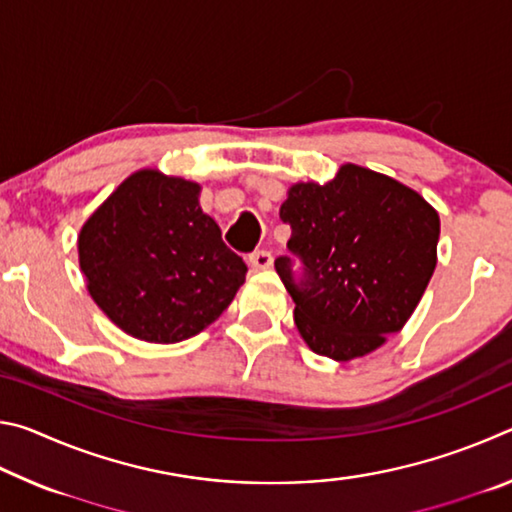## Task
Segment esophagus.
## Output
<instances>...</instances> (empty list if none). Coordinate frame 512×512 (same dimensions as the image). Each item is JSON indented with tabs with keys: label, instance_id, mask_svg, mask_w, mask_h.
I'll return each instance as SVG.
<instances>
[{
	"label": "esophagus",
	"instance_id": "esophagus-1",
	"mask_svg": "<svg viewBox=\"0 0 512 512\" xmlns=\"http://www.w3.org/2000/svg\"><path fill=\"white\" fill-rule=\"evenodd\" d=\"M248 264L255 268V271H266V268L273 266V255L268 250H255V253L248 255Z\"/></svg>",
	"mask_w": 512,
	"mask_h": 512
}]
</instances>
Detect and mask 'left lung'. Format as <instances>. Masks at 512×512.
<instances>
[{
    "label": "left lung",
    "mask_w": 512,
    "mask_h": 512,
    "mask_svg": "<svg viewBox=\"0 0 512 512\" xmlns=\"http://www.w3.org/2000/svg\"><path fill=\"white\" fill-rule=\"evenodd\" d=\"M280 219L302 275L291 257H277L275 271L311 350L350 361L400 332L431 280L440 237L438 212L418 192L343 164L325 185H293Z\"/></svg>",
    "instance_id": "1"
}]
</instances>
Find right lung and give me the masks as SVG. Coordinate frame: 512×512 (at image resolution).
<instances>
[{
	"mask_svg": "<svg viewBox=\"0 0 512 512\" xmlns=\"http://www.w3.org/2000/svg\"><path fill=\"white\" fill-rule=\"evenodd\" d=\"M201 185L142 169L79 235L88 291L112 323L146 343H178L219 318L248 266L198 203Z\"/></svg>",
	"mask_w": 512,
	"mask_h": 512,
	"instance_id": "right-lung-1",
	"label": "right lung"
}]
</instances>
